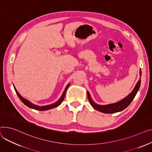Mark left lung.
Returning a JSON list of instances; mask_svg holds the SVG:
<instances>
[{
  "mask_svg": "<svg viewBox=\"0 0 152 152\" xmlns=\"http://www.w3.org/2000/svg\"><path fill=\"white\" fill-rule=\"evenodd\" d=\"M139 75H140V79L139 80V81L137 83L134 89L133 90L132 92H131L127 96L124 98L122 100H121L120 102L115 103H113V104H109L107 105H99L94 102L90 97V94L88 93V92H87L88 99L90 104L92 105V106L96 110L99 111V112H102L106 114H113V113H118V112H120V111L123 110L129 105V104L134 98L137 92H138L140 86V76H141V75H142V72H141L140 69Z\"/></svg>",
  "mask_w": 152,
  "mask_h": 152,
  "instance_id": "1",
  "label": "left lung"
}]
</instances>
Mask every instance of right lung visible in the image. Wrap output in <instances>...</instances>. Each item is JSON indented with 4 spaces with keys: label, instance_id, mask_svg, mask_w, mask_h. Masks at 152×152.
I'll use <instances>...</instances> for the list:
<instances>
[{
    "label": "right lung",
    "instance_id": "obj_1",
    "mask_svg": "<svg viewBox=\"0 0 152 152\" xmlns=\"http://www.w3.org/2000/svg\"><path fill=\"white\" fill-rule=\"evenodd\" d=\"M69 84L70 83H69L66 88H65L64 92L61 96V97H60V98L57 101V102L53 103V104H49V105H47V106H37V105H35L34 104H32V103H30L29 101L27 100L26 99L24 98L22 96L20 95V94L18 92V91L16 90V89L15 88V87H14L15 88V90L16 91V93L17 94V95L18 96L19 98L21 99V102L27 106H28V107L30 108H32V109H35V110H48V109H53L54 107H56L57 106H58V105H60V104H61V103L63 102V100L64 99V98H65V94H66V90L68 89V88L69 87Z\"/></svg>",
    "mask_w": 152,
    "mask_h": 152
}]
</instances>
